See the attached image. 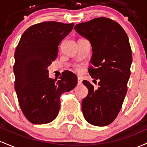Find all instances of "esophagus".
I'll return each mask as SVG.
<instances>
[{
    "label": "esophagus",
    "instance_id": "34e87169",
    "mask_svg": "<svg viewBox=\"0 0 147 147\" xmlns=\"http://www.w3.org/2000/svg\"><path fill=\"white\" fill-rule=\"evenodd\" d=\"M82 83V82L81 78H78V85H81Z\"/></svg>",
    "mask_w": 147,
    "mask_h": 147
}]
</instances>
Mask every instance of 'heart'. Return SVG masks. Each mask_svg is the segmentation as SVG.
<instances>
[{
    "mask_svg": "<svg viewBox=\"0 0 147 147\" xmlns=\"http://www.w3.org/2000/svg\"><path fill=\"white\" fill-rule=\"evenodd\" d=\"M76 71H80V68L79 67H76Z\"/></svg>",
    "mask_w": 147,
    "mask_h": 147,
    "instance_id": "obj_1",
    "label": "heart"
}]
</instances>
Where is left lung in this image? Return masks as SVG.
Segmentation results:
<instances>
[{"mask_svg": "<svg viewBox=\"0 0 147 147\" xmlns=\"http://www.w3.org/2000/svg\"><path fill=\"white\" fill-rule=\"evenodd\" d=\"M74 28L91 44L89 74L99 80L96 90L90 82L82 81L88 89L82 101L84 117L94 126H107L118 115L127 92L132 64L128 37L118 23L105 17L77 24Z\"/></svg>", "mask_w": 147, "mask_h": 147, "instance_id": "left-lung-1", "label": "left lung"}]
</instances>
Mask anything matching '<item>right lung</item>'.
Wrapping results in <instances>:
<instances>
[{
  "instance_id": "obj_1",
  "label": "right lung",
  "mask_w": 147,
  "mask_h": 147,
  "mask_svg": "<svg viewBox=\"0 0 147 147\" xmlns=\"http://www.w3.org/2000/svg\"><path fill=\"white\" fill-rule=\"evenodd\" d=\"M74 26L47 21L30 26L24 32L14 53V74L19 105L34 124L53 121L60 108V96L76 86L78 79L66 72L60 80L49 77L48 67L55 60L58 46Z\"/></svg>"
}]
</instances>
